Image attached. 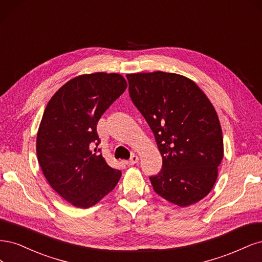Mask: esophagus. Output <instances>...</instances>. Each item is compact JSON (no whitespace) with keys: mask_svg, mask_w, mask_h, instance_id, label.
<instances>
[{"mask_svg":"<svg viewBox=\"0 0 262 262\" xmlns=\"http://www.w3.org/2000/svg\"><path fill=\"white\" fill-rule=\"evenodd\" d=\"M138 161H139V158L137 156L133 155L132 158L128 160V161H126V164H127V165H134V164H136Z\"/></svg>","mask_w":262,"mask_h":262,"instance_id":"34e87169","label":"esophagus"}]
</instances>
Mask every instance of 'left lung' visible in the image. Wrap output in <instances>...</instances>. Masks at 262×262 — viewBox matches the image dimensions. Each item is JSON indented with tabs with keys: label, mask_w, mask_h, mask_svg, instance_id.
Masks as SVG:
<instances>
[{
	"label": "left lung",
	"mask_w": 262,
	"mask_h": 262,
	"mask_svg": "<svg viewBox=\"0 0 262 262\" xmlns=\"http://www.w3.org/2000/svg\"><path fill=\"white\" fill-rule=\"evenodd\" d=\"M133 103L152 130L162 168L150 176L165 200L187 207L205 198L223 159V136L213 105L185 76L164 73L126 75Z\"/></svg>",
	"instance_id": "left-lung-1"
}]
</instances>
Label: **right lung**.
Returning a JSON list of instances; mask_svg holds the SVG:
<instances>
[{
	"label": "right lung",
	"instance_id": "obj_1",
	"mask_svg": "<svg viewBox=\"0 0 262 262\" xmlns=\"http://www.w3.org/2000/svg\"><path fill=\"white\" fill-rule=\"evenodd\" d=\"M127 82L120 74L80 75L49 101L37 134V157L48 183L74 207L96 205L120 181L97 147V124Z\"/></svg>",
	"mask_w": 262,
	"mask_h": 262
}]
</instances>
